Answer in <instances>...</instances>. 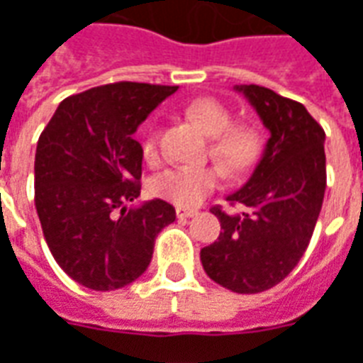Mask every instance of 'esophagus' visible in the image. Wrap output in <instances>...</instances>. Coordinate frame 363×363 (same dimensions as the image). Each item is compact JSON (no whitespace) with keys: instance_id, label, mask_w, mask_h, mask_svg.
Wrapping results in <instances>:
<instances>
[{"instance_id":"esophagus-1","label":"esophagus","mask_w":363,"mask_h":363,"mask_svg":"<svg viewBox=\"0 0 363 363\" xmlns=\"http://www.w3.org/2000/svg\"><path fill=\"white\" fill-rule=\"evenodd\" d=\"M198 210L194 208H184V206H177V218L179 220H186V218H192V216H196Z\"/></svg>"}]
</instances>
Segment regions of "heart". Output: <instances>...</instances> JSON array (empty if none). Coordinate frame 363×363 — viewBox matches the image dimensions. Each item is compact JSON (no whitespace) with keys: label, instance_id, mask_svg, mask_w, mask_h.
Here are the masks:
<instances>
[{"label":"heart","instance_id":"heart-1","mask_svg":"<svg viewBox=\"0 0 363 363\" xmlns=\"http://www.w3.org/2000/svg\"><path fill=\"white\" fill-rule=\"evenodd\" d=\"M186 118L194 122L210 140V157L229 174H243L259 161L262 153V132L251 122H231V112L216 99H198L186 106ZM157 128H150L143 138L142 151L147 161L159 155ZM221 171L216 165L169 167L150 182L155 196L177 206H196L218 189Z\"/></svg>","mask_w":363,"mask_h":363}]
</instances>
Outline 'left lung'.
Listing matches in <instances>:
<instances>
[{
	"label": "left lung",
	"mask_w": 363,
	"mask_h": 363,
	"mask_svg": "<svg viewBox=\"0 0 363 363\" xmlns=\"http://www.w3.org/2000/svg\"><path fill=\"white\" fill-rule=\"evenodd\" d=\"M270 130L264 155L229 204L213 206L221 231L200 251L206 274L235 294H260L288 276L303 257L327 189L325 130L303 104L259 85H241Z\"/></svg>",
	"instance_id": "8db88e82"
}]
</instances>
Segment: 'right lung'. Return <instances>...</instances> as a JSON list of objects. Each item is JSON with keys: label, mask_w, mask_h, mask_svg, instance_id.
<instances>
[{"label": "right lung", "mask_w": 363, "mask_h": 363, "mask_svg": "<svg viewBox=\"0 0 363 363\" xmlns=\"http://www.w3.org/2000/svg\"><path fill=\"white\" fill-rule=\"evenodd\" d=\"M177 85L118 82L64 99L38 138L35 206L52 257L85 288L112 291L150 267L159 231L177 213L165 200L140 208L138 126Z\"/></svg>", "instance_id": "obj_1"}]
</instances>
